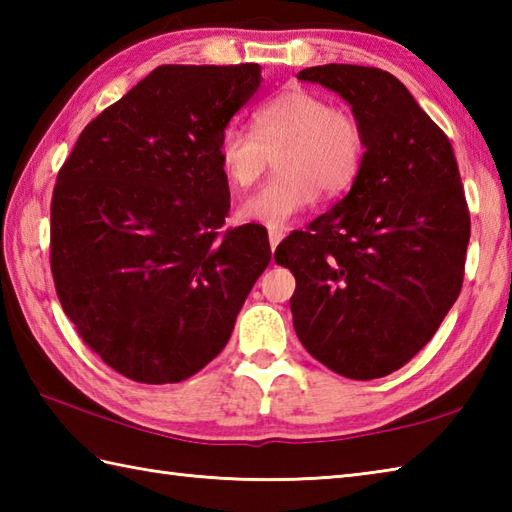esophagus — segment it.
<instances>
[{"instance_id":"34e87169","label":"esophagus","mask_w":512,"mask_h":512,"mask_svg":"<svg viewBox=\"0 0 512 512\" xmlns=\"http://www.w3.org/2000/svg\"><path fill=\"white\" fill-rule=\"evenodd\" d=\"M281 239H284V233L277 231V228H270V231H268V242H270V248L275 250V248L279 246Z\"/></svg>"}]
</instances>
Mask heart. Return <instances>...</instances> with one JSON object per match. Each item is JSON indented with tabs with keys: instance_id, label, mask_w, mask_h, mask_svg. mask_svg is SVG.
<instances>
[{
	"instance_id": "1",
	"label": "heart",
	"mask_w": 512,
	"mask_h": 512,
	"mask_svg": "<svg viewBox=\"0 0 512 512\" xmlns=\"http://www.w3.org/2000/svg\"><path fill=\"white\" fill-rule=\"evenodd\" d=\"M279 152V176L246 198L237 209L242 222L286 226L308 211L319 193L341 195L363 165L365 136L358 118L332 107L325 96L295 88L259 103L253 129L228 123L217 140V160L233 189H246L262 176L270 154Z\"/></svg>"
}]
</instances>
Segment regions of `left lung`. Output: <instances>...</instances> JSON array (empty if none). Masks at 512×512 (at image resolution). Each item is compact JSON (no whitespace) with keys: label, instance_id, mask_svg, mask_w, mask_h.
<instances>
[{"label":"left lung","instance_id":"obj_1","mask_svg":"<svg viewBox=\"0 0 512 512\" xmlns=\"http://www.w3.org/2000/svg\"><path fill=\"white\" fill-rule=\"evenodd\" d=\"M297 79L352 105L365 154L350 193L275 250L297 279L292 323L332 372L383 378L431 341L462 290L471 215L458 162L394 74L328 63Z\"/></svg>","mask_w":512,"mask_h":512}]
</instances>
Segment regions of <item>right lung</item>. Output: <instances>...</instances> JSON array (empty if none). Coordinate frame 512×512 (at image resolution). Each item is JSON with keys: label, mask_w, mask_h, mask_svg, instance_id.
I'll return each instance as SVG.
<instances>
[{"label": "right lung", "mask_w": 512, "mask_h": 512, "mask_svg": "<svg viewBox=\"0 0 512 512\" xmlns=\"http://www.w3.org/2000/svg\"><path fill=\"white\" fill-rule=\"evenodd\" d=\"M262 83L257 63L160 65L83 129L57 176L50 268L92 352L147 385L224 350L270 262L262 226L226 228L217 140Z\"/></svg>", "instance_id": "right-lung-1"}]
</instances>
